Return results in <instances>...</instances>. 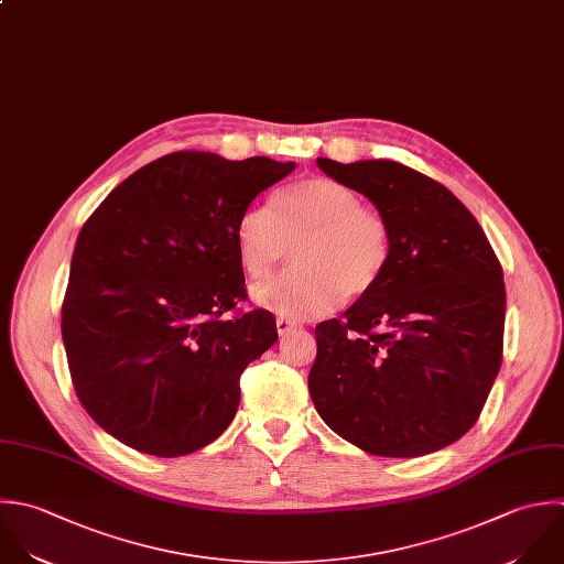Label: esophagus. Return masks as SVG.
Segmentation results:
<instances>
[{
  "instance_id": "1",
  "label": "esophagus",
  "mask_w": 564,
  "mask_h": 564,
  "mask_svg": "<svg viewBox=\"0 0 564 564\" xmlns=\"http://www.w3.org/2000/svg\"><path fill=\"white\" fill-rule=\"evenodd\" d=\"M299 325H296V321H292V318H285V316H279L276 318V332L281 334V336H285V334H290L292 329H296Z\"/></svg>"
}]
</instances>
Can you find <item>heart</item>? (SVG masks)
<instances>
[{
	"instance_id": "1",
	"label": "heart",
	"mask_w": 564,
	"mask_h": 564,
	"mask_svg": "<svg viewBox=\"0 0 564 564\" xmlns=\"http://www.w3.org/2000/svg\"><path fill=\"white\" fill-rule=\"evenodd\" d=\"M243 270L265 279L294 243V268L252 290L259 305L307 318L376 288L391 259L387 219L332 177H307L272 193L268 208L248 206L235 224Z\"/></svg>"
}]
</instances>
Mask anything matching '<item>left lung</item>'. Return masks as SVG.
Instances as JSON below:
<instances>
[{"label": "left lung", "mask_w": 564, "mask_h": 564, "mask_svg": "<svg viewBox=\"0 0 564 564\" xmlns=\"http://www.w3.org/2000/svg\"><path fill=\"white\" fill-rule=\"evenodd\" d=\"M316 162L387 219L391 259L340 321L316 327L312 402L369 455L442 451L475 426L501 369V263L475 215L429 175L393 160Z\"/></svg>", "instance_id": "1"}]
</instances>
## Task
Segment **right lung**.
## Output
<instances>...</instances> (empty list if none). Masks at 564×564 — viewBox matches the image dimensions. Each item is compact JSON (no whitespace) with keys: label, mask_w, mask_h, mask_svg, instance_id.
<instances>
[{"label":"right lung","mask_w":564,"mask_h":564,"mask_svg":"<svg viewBox=\"0 0 564 564\" xmlns=\"http://www.w3.org/2000/svg\"><path fill=\"white\" fill-rule=\"evenodd\" d=\"M263 155H162L120 182L83 224L61 310L74 391L124 446L182 457L215 442L243 369L279 334L246 301L235 224L294 171Z\"/></svg>","instance_id":"add662e5"}]
</instances>
